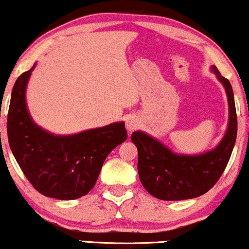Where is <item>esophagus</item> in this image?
<instances>
[{
    "label": "esophagus",
    "mask_w": 249,
    "mask_h": 249,
    "mask_svg": "<svg viewBox=\"0 0 249 249\" xmlns=\"http://www.w3.org/2000/svg\"><path fill=\"white\" fill-rule=\"evenodd\" d=\"M139 125H140L139 118H138L137 116H134V115L128 116V117L126 118V121H125V126H126V128L130 132L134 131L135 128L139 126Z\"/></svg>",
    "instance_id": "esophagus-1"
}]
</instances>
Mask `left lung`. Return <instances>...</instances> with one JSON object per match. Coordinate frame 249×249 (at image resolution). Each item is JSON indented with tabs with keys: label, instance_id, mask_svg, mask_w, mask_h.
Here are the masks:
<instances>
[{
	"label": "left lung",
	"instance_id": "obj_1",
	"mask_svg": "<svg viewBox=\"0 0 249 249\" xmlns=\"http://www.w3.org/2000/svg\"><path fill=\"white\" fill-rule=\"evenodd\" d=\"M212 71L223 84L228 95L229 124L216 148L199 155L172 153L168 147L141 131L131 140L138 149V172L148 193L160 200L178 201L207 193L218 181L228 165L237 139V112L230 81L215 65Z\"/></svg>",
	"mask_w": 249,
	"mask_h": 249
}]
</instances>
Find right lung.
<instances>
[{
	"label": "right lung",
	"instance_id": "obj_1",
	"mask_svg": "<svg viewBox=\"0 0 249 249\" xmlns=\"http://www.w3.org/2000/svg\"><path fill=\"white\" fill-rule=\"evenodd\" d=\"M31 70L12 88L8 112V139L16 161L33 187L45 196L74 200L95 185L103 162L127 139L124 122L72 135H55L37 126L27 110L26 86Z\"/></svg>",
	"mask_w": 249,
	"mask_h": 249
}]
</instances>
